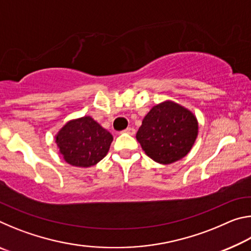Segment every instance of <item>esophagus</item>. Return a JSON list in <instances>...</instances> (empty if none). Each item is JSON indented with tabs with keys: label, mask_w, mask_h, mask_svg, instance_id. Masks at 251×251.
I'll return each instance as SVG.
<instances>
[{
	"label": "esophagus",
	"mask_w": 251,
	"mask_h": 251,
	"mask_svg": "<svg viewBox=\"0 0 251 251\" xmlns=\"http://www.w3.org/2000/svg\"><path fill=\"white\" fill-rule=\"evenodd\" d=\"M124 131L126 134H129V135H135V133H136V130H135V128H133V127H127Z\"/></svg>",
	"instance_id": "34e87169"
}]
</instances>
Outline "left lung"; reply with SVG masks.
Returning a JSON list of instances; mask_svg holds the SVG:
<instances>
[{
  "mask_svg": "<svg viewBox=\"0 0 251 251\" xmlns=\"http://www.w3.org/2000/svg\"><path fill=\"white\" fill-rule=\"evenodd\" d=\"M198 136L193 112L173 100L152 106L142 122L136 139L156 163L168 165L188 154Z\"/></svg>",
  "mask_w": 251,
  "mask_h": 251,
  "instance_id": "obj_1",
  "label": "left lung"
}]
</instances>
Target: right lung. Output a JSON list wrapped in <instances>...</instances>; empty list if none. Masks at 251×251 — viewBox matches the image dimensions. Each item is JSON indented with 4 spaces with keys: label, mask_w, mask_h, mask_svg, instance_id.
<instances>
[{
    "label": "right lung",
    "mask_w": 251,
    "mask_h": 251,
    "mask_svg": "<svg viewBox=\"0 0 251 251\" xmlns=\"http://www.w3.org/2000/svg\"><path fill=\"white\" fill-rule=\"evenodd\" d=\"M113 136L91 116L71 120L55 135L59 154L75 167L94 166L107 155Z\"/></svg>",
    "instance_id": "obj_1"
}]
</instances>
